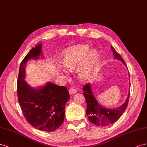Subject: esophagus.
Here are the masks:
<instances>
[{"mask_svg": "<svg viewBox=\"0 0 147 147\" xmlns=\"http://www.w3.org/2000/svg\"><path fill=\"white\" fill-rule=\"evenodd\" d=\"M69 92L70 94H74L76 93L77 90L75 89H74V88H70V89H69Z\"/></svg>", "mask_w": 147, "mask_h": 147, "instance_id": "1", "label": "esophagus"}]
</instances>
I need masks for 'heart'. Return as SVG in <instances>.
Instances as JSON below:
<instances>
[{
	"label": "heart",
	"mask_w": 147,
	"mask_h": 147,
	"mask_svg": "<svg viewBox=\"0 0 147 147\" xmlns=\"http://www.w3.org/2000/svg\"><path fill=\"white\" fill-rule=\"evenodd\" d=\"M98 60V53L96 50L90 51L87 45L73 47L63 55L61 63L65 68L74 69L83 63L79 69V74L82 79L89 78Z\"/></svg>",
	"instance_id": "b5f03b06"
}]
</instances>
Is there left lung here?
I'll use <instances>...</instances> for the list:
<instances>
[{
	"mask_svg": "<svg viewBox=\"0 0 147 147\" xmlns=\"http://www.w3.org/2000/svg\"><path fill=\"white\" fill-rule=\"evenodd\" d=\"M111 48L115 59L121 61L125 66H126L123 58L116 52V50L112 46H111ZM82 90L87 102L86 114L88 116V119L92 123L98 126H107L116 122L123 114L128 105L130 93L128 94L126 100L121 107L116 109H109L102 107L98 103L92 93L90 84H87L84 86Z\"/></svg>",
	"mask_w": 147,
	"mask_h": 147,
	"instance_id": "left-lung-1",
	"label": "left lung"
}]
</instances>
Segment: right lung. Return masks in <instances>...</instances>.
Segmentation results:
<instances>
[{
    "label": "right lung",
    "mask_w": 147,
    "mask_h": 147,
    "mask_svg": "<svg viewBox=\"0 0 147 147\" xmlns=\"http://www.w3.org/2000/svg\"><path fill=\"white\" fill-rule=\"evenodd\" d=\"M41 44L32 48L20 66L17 81L18 102L25 119L40 131L52 132L60 127L65 119V107L70 96L67 88L47 82L38 89L31 88L25 81L28 61L42 57Z\"/></svg>",
    "instance_id": "right-lung-1"
}]
</instances>
